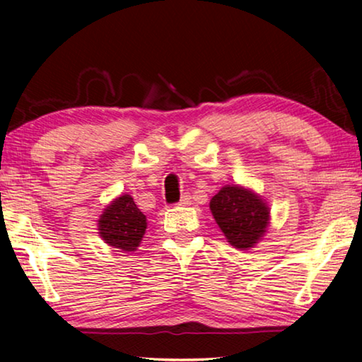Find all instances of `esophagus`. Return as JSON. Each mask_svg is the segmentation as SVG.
I'll list each match as a JSON object with an SVG mask.
<instances>
[{
  "instance_id": "34e87169",
  "label": "esophagus",
  "mask_w": 362,
  "mask_h": 362,
  "mask_svg": "<svg viewBox=\"0 0 362 362\" xmlns=\"http://www.w3.org/2000/svg\"><path fill=\"white\" fill-rule=\"evenodd\" d=\"M189 203H192V196H189L188 193H183L182 198L179 199V203H177V204H179V206H187Z\"/></svg>"
}]
</instances>
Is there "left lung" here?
Returning a JSON list of instances; mask_svg holds the SVG:
<instances>
[{"label": "left lung", "instance_id": "obj_1", "mask_svg": "<svg viewBox=\"0 0 362 362\" xmlns=\"http://www.w3.org/2000/svg\"><path fill=\"white\" fill-rule=\"evenodd\" d=\"M211 211L226 240L238 249L252 247L267 230V204L241 187H223L211 199Z\"/></svg>", "mask_w": 362, "mask_h": 362}]
</instances>
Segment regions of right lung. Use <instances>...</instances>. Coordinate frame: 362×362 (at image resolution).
<instances>
[{
    "label": "right lung",
    "instance_id": "obj_1",
    "mask_svg": "<svg viewBox=\"0 0 362 362\" xmlns=\"http://www.w3.org/2000/svg\"><path fill=\"white\" fill-rule=\"evenodd\" d=\"M145 228L146 217L129 194L115 199L99 220L103 241L124 252L136 250L145 235Z\"/></svg>",
    "mask_w": 362,
    "mask_h": 362
}]
</instances>
